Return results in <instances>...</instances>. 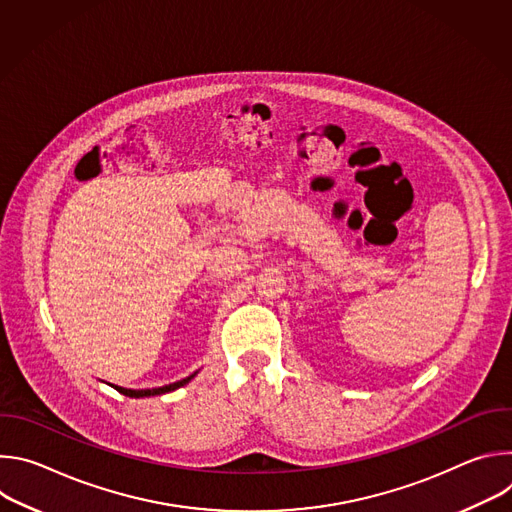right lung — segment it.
<instances>
[{
	"label": "right lung",
	"mask_w": 512,
	"mask_h": 512,
	"mask_svg": "<svg viewBox=\"0 0 512 512\" xmlns=\"http://www.w3.org/2000/svg\"><path fill=\"white\" fill-rule=\"evenodd\" d=\"M196 375V373H194ZM194 375H190V377H186V379H182V381H176V383H170V385H164V387H156V389H125V387H117V385H111V387H115L121 395H127V397H150V395H162V393H170V391H174V389H178V387H184L190 379H194Z\"/></svg>",
	"instance_id": "1"
}]
</instances>
